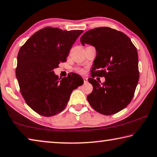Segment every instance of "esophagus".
<instances>
[{"label":"esophagus","instance_id":"1","mask_svg":"<svg viewBox=\"0 0 157 157\" xmlns=\"http://www.w3.org/2000/svg\"><path fill=\"white\" fill-rule=\"evenodd\" d=\"M83 79H84V83H86V82H87V81H88V78H86V77H84Z\"/></svg>","mask_w":157,"mask_h":157}]
</instances>
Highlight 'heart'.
Returning <instances> with one entry per match:
<instances>
[{
	"label": "heart",
	"mask_w": 157,
	"mask_h": 157,
	"mask_svg": "<svg viewBox=\"0 0 157 157\" xmlns=\"http://www.w3.org/2000/svg\"><path fill=\"white\" fill-rule=\"evenodd\" d=\"M75 71H76V72H78L79 73H84V70H83V69H82V68H75Z\"/></svg>",
	"instance_id": "heart-1"
}]
</instances>
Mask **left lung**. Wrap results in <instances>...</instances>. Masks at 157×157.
<instances>
[{
  "instance_id": "obj_1",
  "label": "left lung",
  "mask_w": 157,
  "mask_h": 157,
  "mask_svg": "<svg viewBox=\"0 0 157 157\" xmlns=\"http://www.w3.org/2000/svg\"><path fill=\"white\" fill-rule=\"evenodd\" d=\"M80 41L94 46L97 52L88 79L94 87L87 96L90 105L104 115L119 112L131 102L139 79L136 48L126 34L108 27L86 32ZM95 76H105V82L100 84Z\"/></svg>"
}]
</instances>
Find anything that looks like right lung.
<instances>
[{
	"instance_id": "1",
	"label": "right lung",
	"mask_w": 157,
	"mask_h": 157,
	"mask_svg": "<svg viewBox=\"0 0 157 157\" xmlns=\"http://www.w3.org/2000/svg\"><path fill=\"white\" fill-rule=\"evenodd\" d=\"M83 30H62L46 27L29 38L18 53L16 76L21 95L39 115H56L66 108L74 89L83 79L71 73L62 79L54 73L65 62L69 51Z\"/></svg>"
}]
</instances>
